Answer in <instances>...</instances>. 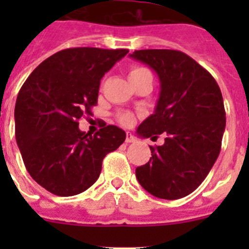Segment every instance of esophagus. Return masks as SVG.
I'll use <instances>...</instances> for the list:
<instances>
[{
    "label": "esophagus",
    "mask_w": 249,
    "mask_h": 249,
    "mask_svg": "<svg viewBox=\"0 0 249 249\" xmlns=\"http://www.w3.org/2000/svg\"><path fill=\"white\" fill-rule=\"evenodd\" d=\"M136 138L135 136L132 135V133H129V132H127V135H126V142L127 143H132V142H135Z\"/></svg>",
    "instance_id": "esophagus-1"
}]
</instances>
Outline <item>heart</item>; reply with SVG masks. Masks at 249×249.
Masks as SVG:
<instances>
[{"label": "heart", "instance_id": "1", "mask_svg": "<svg viewBox=\"0 0 249 249\" xmlns=\"http://www.w3.org/2000/svg\"><path fill=\"white\" fill-rule=\"evenodd\" d=\"M147 74H151V72L146 67L133 66V67H131V70L128 72V78L131 81V83H133L140 80V78H142L143 76H147ZM117 120L123 126H131L135 122V114L129 111H121L117 113Z\"/></svg>", "mask_w": 249, "mask_h": 249}]
</instances>
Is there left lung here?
I'll list each match as a JSON object with an SVG mask.
<instances>
[{
  "mask_svg": "<svg viewBox=\"0 0 249 249\" xmlns=\"http://www.w3.org/2000/svg\"><path fill=\"white\" fill-rule=\"evenodd\" d=\"M132 58L153 68L160 77L155 113L141 123V137L157 141L152 157L136 168L138 182L163 199L186 197L204 181L221 152L226 111L219 86L192 57L177 50H140Z\"/></svg>",
  "mask_w": 249,
  "mask_h": 249,
  "instance_id": "left-lung-1",
  "label": "left lung"
}]
</instances>
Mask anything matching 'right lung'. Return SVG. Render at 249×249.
<instances>
[{
  "label": "right lung",
  "instance_id": "1",
  "mask_svg": "<svg viewBox=\"0 0 249 249\" xmlns=\"http://www.w3.org/2000/svg\"><path fill=\"white\" fill-rule=\"evenodd\" d=\"M128 50L66 48L28 76L17 96L15 135L26 169L48 192L68 197L100 177L102 160L126 140V132L102 122L93 136L78 121L92 116L101 78Z\"/></svg>",
  "mask_w": 249,
  "mask_h": 249
}]
</instances>
